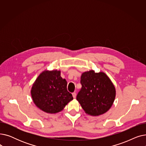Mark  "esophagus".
<instances>
[{"label":"esophagus","instance_id":"34e87169","mask_svg":"<svg viewBox=\"0 0 146 146\" xmlns=\"http://www.w3.org/2000/svg\"><path fill=\"white\" fill-rule=\"evenodd\" d=\"M72 95H73V98H75L76 96V92H73V93L72 94Z\"/></svg>","mask_w":146,"mask_h":146}]
</instances>
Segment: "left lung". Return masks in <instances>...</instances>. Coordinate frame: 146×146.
<instances>
[{"instance_id": "obj_1", "label": "left lung", "mask_w": 146, "mask_h": 146, "mask_svg": "<svg viewBox=\"0 0 146 146\" xmlns=\"http://www.w3.org/2000/svg\"><path fill=\"white\" fill-rule=\"evenodd\" d=\"M82 88L76 99L88 115L98 116L108 111L115 98L112 82L104 72H85L80 78Z\"/></svg>"}]
</instances>
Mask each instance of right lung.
Masks as SVG:
<instances>
[{
	"label": "right lung",
	"instance_id": "add662e5",
	"mask_svg": "<svg viewBox=\"0 0 146 146\" xmlns=\"http://www.w3.org/2000/svg\"><path fill=\"white\" fill-rule=\"evenodd\" d=\"M67 83L60 70H44L34 83L31 93L34 103L42 111L56 113L73 99L67 89Z\"/></svg>",
	"mask_w": 146,
	"mask_h": 146
}]
</instances>
